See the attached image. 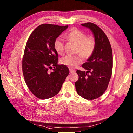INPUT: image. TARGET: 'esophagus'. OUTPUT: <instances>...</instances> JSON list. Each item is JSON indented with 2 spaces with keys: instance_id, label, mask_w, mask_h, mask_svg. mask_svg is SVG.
Here are the masks:
<instances>
[{
  "instance_id": "1",
  "label": "esophagus",
  "mask_w": 133,
  "mask_h": 133,
  "mask_svg": "<svg viewBox=\"0 0 133 133\" xmlns=\"http://www.w3.org/2000/svg\"><path fill=\"white\" fill-rule=\"evenodd\" d=\"M69 70H70V73H71V74H72V73H74V72H75V70H72V69H69Z\"/></svg>"
}]
</instances>
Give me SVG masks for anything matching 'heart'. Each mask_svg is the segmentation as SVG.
Returning a JSON list of instances; mask_svg holds the SVG:
<instances>
[{"instance_id":"heart-1","label":"heart","mask_w":133,"mask_h":133,"mask_svg":"<svg viewBox=\"0 0 133 133\" xmlns=\"http://www.w3.org/2000/svg\"><path fill=\"white\" fill-rule=\"evenodd\" d=\"M66 38L71 42L77 45L76 52L85 58L91 56L96 46V41L92 36L86 37V34L76 28L72 29L66 36ZM55 51L59 55L64 53V43L61 38H57L54 41ZM60 62L63 65L75 68L82 62L81 56L67 55L61 59Z\"/></svg>"}]
</instances>
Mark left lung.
<instances>
[{
    "label": "left lung",
    "mask_w": 133,
    "mask_h": 133,
    "mask_svg": "<svg viewBox=\"0 0 133 133\" xmlns=\"http://www.w3.org/2000/svg\"><path fill=\"white\" fill-rule=\"evenodd\" d=\"M94 34L96 46L91 56L82 67L86 71L77 70L76 90L79 96L92 100L101 96L107 89L112 71V52L110 43L103 31L95 24H81Z\"/></svg>",
    "instance_id": "1"
}]
</instances>
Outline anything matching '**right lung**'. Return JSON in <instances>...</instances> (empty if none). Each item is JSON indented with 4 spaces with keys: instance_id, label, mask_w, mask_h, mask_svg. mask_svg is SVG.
<instances>
[{
    "instance_id": "add662e5",
    "label": "right lung",
    "mask_w": 133,
    "mask_h": 133,
    "mask_svg": "<svg viewBox=\"0 0 133 133\" xmlns=\"http://www.w3.org/2000/svg\"><path fill=\"white\" fill-rule=\"evenodd\" d=\"M67 28L68 25L41 24L26 42L22 60L23 74L29 90L40 99L57 94L69 74L66 66L57 64L58 54L54 46L55 40ZM50 69L52 71L50 72Z\"/></svg>"
}]
</instances>
